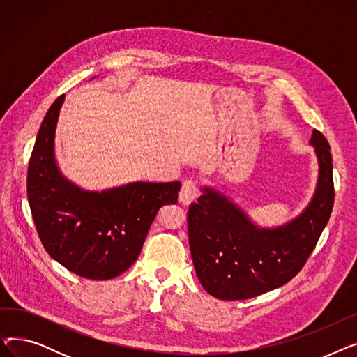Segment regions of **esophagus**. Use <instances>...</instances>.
Masks as SVG:
<instances>
[{
    "instance_id": "34e87169",
    "label": "esophagus",
    "mask_w": 357,
    "mask_h": 357,
    "mask_svg": "<svg viewBox=\"0 0 357 357\" xmlns=\"http://www.w3.org/2000/svg\"><path fill=\"white\" fill-rule=\"evenodd\" d=\"M198 195V190H197V185L194 181H185L182 183V188L179 192V201L183 205H190L191 202L195 201Z\"/></svg>"
}]
</instances>
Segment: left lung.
<instances>
[{
	"instance_id": "1",
	"label": "left lung",
	"mask_w": 357,
	"mask_h": 357,
	"mask_svg": "<svg viewBox=\"0 0 357 357\" xmlns=\"http://www.w3.org/2000/svg\"><path fill=\"white\" fill-rule=\"evenodd\" d=\"M310 144L318 160L314 195L301 214L279 227L257 226L227 195L202 186L188 211V236L197 276L210 295L249 299L285 285L305 265L334 204L330 144L318 130Z\"/></svg>"
}]
</instances>
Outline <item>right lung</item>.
<instances>
[{
	"label": "right lung",
	"mask_w": 357,
	"mask_h": 357,
	"mask_svg": "<svg viewBox=\"0 0 357 357\" xmlns=\"http://www.w3.org/2000/svg\"><path fill=\"white\" fill-rule=\"evenodd\" d=\"M65 96L37 133L27 172V198L46 252L82 278L107 280L135 264L160 207L178 202L181 182H130L86 191L62 175L54 135Z\"/></svg>",
	"instance_id": "obj_1"
}]
</instances>
